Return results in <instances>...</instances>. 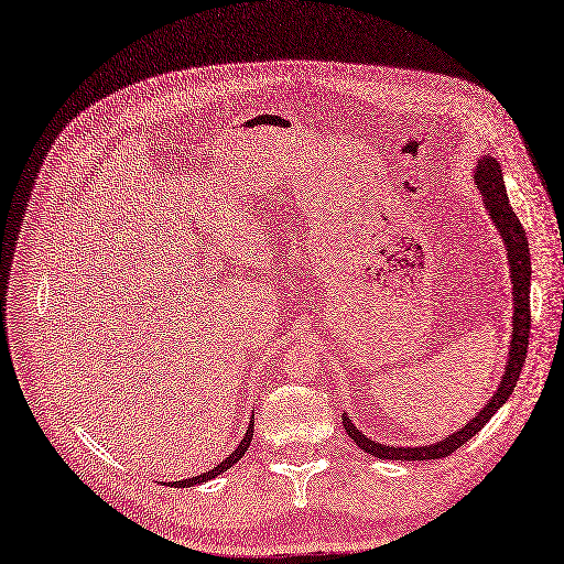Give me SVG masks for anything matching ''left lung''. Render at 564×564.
<instances>
[{"mask_svg": "<svg viewBox=\"0 0 564 564\" xmlns=\"http://www.w3.org/2000/svg\"><path fill=\"white\" fill-rule=\"evenodd\" d=\"M475 184L479 193L484 195V207L488 209V216L494 218V224L505 241L507 247V260L511 269V300H513V332H511V346H509V357L505 366V376L496 389V394L488 399V403L475 414V417L460 426L456 433L449 437L440 440V443L426 445V447H391V445H380L376 440L366 437L343 412V426H346V433L352 437V443L364 449L366 454L378 456V458H389V460H433V458H445L458 447H463L468 440L484 429V424L494 417V414L505 405L509 394L519 382L521 369L525 364L528 355V338H530V251H528V237L521 226V221L509 207V198L505 191L502 182V170L500 163L494 156H481L475 167Z\"/></svg>", "mask_w": 564, "mask_h": 564, "instance_id": "obj_1", "label": "left lung"}]
</instances>
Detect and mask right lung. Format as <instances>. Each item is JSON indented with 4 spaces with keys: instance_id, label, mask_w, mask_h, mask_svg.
Returning <instances> with one entry per match:
<instances>
[{
    "instance_id": "1",
    "label": "right lung",
    "mask_w": 564,
    "mask_h": 564,
    "mask_svg": "<svg viewBox=\"0 0 564 564\" xmlns=\"http://www.w3.org/2000/svg\"><path fill=\"white\" fill-rule=\"evenodd\" d=\"M251 440H253V417H251V424H249V429H247V433H243V437H241V443H239V447L226 458V460H221L216 465V468H212L209 473H203V475H198V477H191V479H182V481H167L170 486H175V488H188V486H195V484H203V481H209V479H214L216 475H221V473H226V470H230L232 465L243 456V452L249 449V445H251Z\"/></svg>"
}]
</instances>
